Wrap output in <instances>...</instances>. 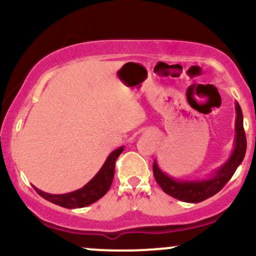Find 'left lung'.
Wrapping results in <instances>:
<instances>
[{"mask_svg": "<svg viewBox=\"0 0 256 256\" xmlns=\"http://www.w3.org/2000/svg\"><path fill=\"white\" fill-rule=\"evenodd\" d=\"M236 138L230 156L220 166L200 180H178L171 177L161 170L158 162H154V176L164 193L176 200L187 203H200L216 194L236 174L246 151V138L242 128V112L240 105L236 102Z\"/></svg>", "mask_w": 256, "mask_h": 256, "instance_id": "1", "label": "left lung"}]
</instances>
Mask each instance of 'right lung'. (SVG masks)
<instances>
[{
	"label": "right lung",
	"mask_w": 256,
	"mask_h": 256,
	"mask_svg": "<svg viewBox=\"0 0 256 256\" xmlns=\"http://www.w3.org/2000/svg\"><path fill=\"white\" fill-rule=\"evenodd\" d=\"M122 151L124 146L114 150L108 156L106 161L104 162L99 172L84 187L79 188L74 192L64 193V194H50V193L38 190L34 186L33 187L40 197L49 200L50 203H54V204L60 206V207L69 209L86 207V206H90L99 200L110 190L114 180V174H115V161Z\"/></svg>",
	"instance_id": "right-lung-1"
}]
</instances>
